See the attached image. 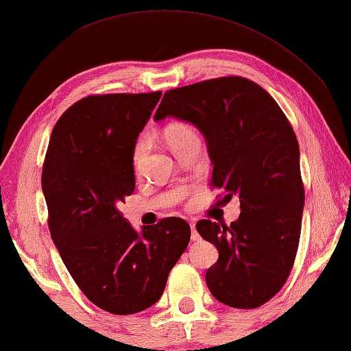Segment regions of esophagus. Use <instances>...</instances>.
<instances>
[{
    "label": "esophagus",
    "instance_id": "34e87169",
    "mask_svg": "<svg viewBox=\"0 0 351 351\" xmlns=\"http://www.w3.org/2000/svg\"><path fill=\"white\" fill-rule=\"evenodd\" d=\"M191 239L192 240H199L200 239V235L197 234V230H195V224H191Z\"/></svg>",
    "mask_w": 351,
    "mask_h": 351
}]
</instances>
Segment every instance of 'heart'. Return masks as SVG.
<instances>
[{
    "label": "heart",
    "instance_id": "b5f03b06",
    "mask_svg": "<svg viewBox=\"0 0 351 351\" xmlns=\"http://www.w3.org/2000/svg\"><path fill=\"white\" fill-rule=\"evenodd\" d=\"M165 140L171 147V151H173L175 147L184 145L187 141L197 140V135L194 128L191 125L184 124V122H173V124H170L165 128ZM146 151H147V141L146 140L138 141V145L135 146V151H133V164H135V167L141 164Z\"/></svg>",
    "mask_w": 351,
    "mask_h": 351
}]
</instances>
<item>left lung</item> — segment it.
Segmentation results:
<instances>
[{"instance_id":"1","label":"left lung","mask_w":351,"mask_h":351,"mask_svg":"<svg viewBox=\"0 0 351 351\" xmlns=\"http://www.w3.org/2000/svg\"><path fill=\"white\" fill-rule=\"evenodd\" d=\"M175 117L205 136L213 164L211 184L239 219H204L197 232L218 248L205 280L229 307L256 308L281 289L298 253L304 211L299 143L276 101L245 77H218L167 90L154 121Z\"/></svg>"}]
</instances>
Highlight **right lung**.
<instances>
[{
  "label": "right lung",
  "instance_id": "1",
  "mask_svg": "<svg viewBox=\"0 0 351 351\" xmlns=\"http://www.w3.org/2000/svg\"><path fill=\"white\" fill-rule=\"evenodd\" d=\"M160 95L82 98L53 127L43 167L53 245L87 299L114 315L154 305L191 239L184 219L136 230L117 208L135 189L133 151Z\"/></svg>",
  "mask_w": 351,
  "mask_h": 351
}]
</instances>
